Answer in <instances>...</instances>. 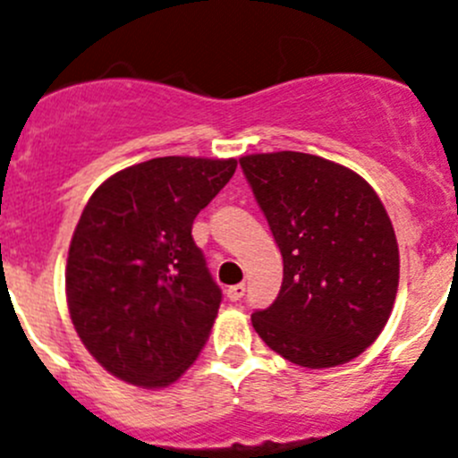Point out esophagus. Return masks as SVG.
Masks as SVG:
<instances>
[{
  "label": "esophagus",
  "mask_w": 458,
  "mask_h": 458,
  "mask_svg": "<svg viewBox=\"0 0 458 458\" xmlns=\"http://www.w3.org/2000/svg\"><path fill=\"white\" fill-rule=\"evenodd\" d=\"M244 291H247V286H244V284H233V286H229V289H227V298H229L231 301L242 300V298H244Z\"/></svg>",
  "instance_id": "1"
}]
</instances>
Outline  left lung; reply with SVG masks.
Returning <instances> with one entry per match:
<instances>
[{
  "instance_id": "obj_1",
  "label": "left lung",
  "mask_w": 458,
  "mask_h": 458,
  "mask_svg": "<svg viewBox=\"0 0 458 458\" xmlns=\"http://www.w3.org/2000/svg\"><path fill=\"white\" fill-rule=\"evenodd\" d=\"M284 262L280 293L251 324L271 351L333 369L366 351L393 310L399 249L375 190L344 165L301 152L240 158Z\"/></svg>"
}]
</instances>
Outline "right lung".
I'll return each mask as SVG.
<instances>
[{
  "instance_id": "obj_1",
  "label": "right lung",
  "mask_w": 458,
  "mask_h": 458,
  "mask_svg": "<svg viewBox=\"0 0 458 458\" xmlns=\"http://www.w3.org/2000/svg\"><path fill=\"white\" fill-rule=\"evenodd\" d=\"M235 167V158H152L88 200L65 267L70 318L89 355L127 384L169 386L205 346L223 291L191 225Z\"/></svg>"
}]
</instances>
